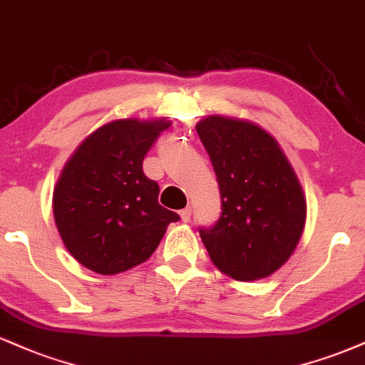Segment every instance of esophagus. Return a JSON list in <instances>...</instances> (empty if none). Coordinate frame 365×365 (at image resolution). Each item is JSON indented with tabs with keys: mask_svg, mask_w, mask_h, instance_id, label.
Returning <instances> with one entry per match:
<instances>
[{
	"mask_svg": "<svg viewBox=\"0 0 365 365\" xmlns=\"http://www.w3.org/2000/svg\"><path fill=\"white\" fill-rule=\"evenodd\" d=\"M179 215H181L182 222H190L191 220V208L181 210V212H179Z\"/></svg>",
	"mask_w": 365,
	"mask_h": 365,
	"instance_id": "esophagus-1",
	"label": "esophagus"
}]
</instances>
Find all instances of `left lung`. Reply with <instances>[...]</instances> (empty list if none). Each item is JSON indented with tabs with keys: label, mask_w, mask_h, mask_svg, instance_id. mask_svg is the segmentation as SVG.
<instances>
[{
	"label": "left lung",
	"mask_w": 365,
	"mask_h": 365,
	"mask_svg": "<svg viewBox=\"0 0 365 365\" xmlns=\"http://www.w3.org/2000/svg\"><path fill=\"white\" fill-rule=\"evenodd\" d=\"M222 196L217 224L200 229L210 259L227 277L255 282L292 256L306 224V196L278 141L256 123L207 115L196 124Z\"/></svg>",
	"instance_id": "1"
}]
</instances>
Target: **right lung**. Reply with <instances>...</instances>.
<instances>
[{"label":"right lung","mask_w":365,"mask_h":365,"mask_svg":"<svg viewBox=\"0 0 365 365\" xmlns=\"http://www.w3.org/2000/svg\"><path fill=\"white\" fill-rule=\"evenodd\" d=\"M160 119H115L88 135L63 167L53 192L58 232L70 255L98 275H118L147 261L179 215L158 205V184L143 158Z\"/></svg>","instance_id":"1"}]
</instances>
